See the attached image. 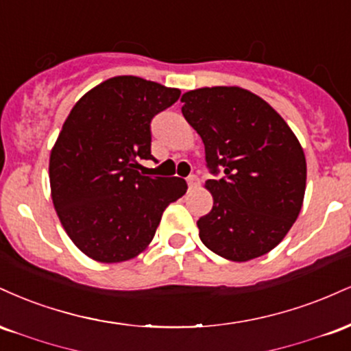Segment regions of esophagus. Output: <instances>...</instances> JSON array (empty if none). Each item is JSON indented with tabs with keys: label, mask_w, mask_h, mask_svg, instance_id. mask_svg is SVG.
Segmentation results:
<instances>
[{
	"label": "esophagus",
	"mask_w": 351,
	"mask_h": 351,
	"mask_svg": "<svg viewBox=\"0 0 351 351\" xmlns=\"http://www.w3.org/2000/svg\"><path fill=\"white\" fill-rule=\"evenodd\" d=\"M186 181H188V186H189V188H195V186H196V184H198V183H199L198 176H196V175H189V176H188V178H186Z\"/></svg>",
	"instance_id": "1"
}]
</instances>
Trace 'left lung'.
Returning a JSON list of instances; mask_svg holds the SVG:
<instances>
[{
    "mask_svg": "<svg viewBox=\"0 0 351 351\" xmlns=\"http://www.w3.org/2000/svg\"><path fill=\"white\" fill-rule=\"evenodd\" d=\"M204 143L213 209L199 217L203 244L245 263L272 251L299 216L307 163L299 140L265 100L241 87H203L181 97Z\"/></svg>",
    "mask_w": 351,
    "mask_h": 351,
    "instance_id": "8db88e82",
    "label": "left lung"
}]
</instances>
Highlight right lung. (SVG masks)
I'll return each mask as SVG.
<instances>
[{
    "label": "right lung",
    "mask_w": 351,
    "mask_h": 351,
    "mask_svg": "<svg viewBox=\"0 0 351 351\" xmlns=\"http://www.w3.org/2000/svg\"><path fill=\"white\" fill-rule=\"evenodd\" d=\"M180 88L119 75L72 107L49 158L51 195L72 243L99 263H122L152 243L163 211L186 193L183 178L143 176L153 117Z\"/></svg>",
    "instance_id": "add662e5"
}]
</instances>
